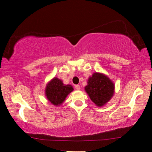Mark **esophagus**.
Here are the masks:
<instances>
[{
  "mask_svg": "<svg viewBox=\"0 0 152 152\" xmlns=\"http://www.w3.org/2000/svg\"><path fill=\"white\" fill-rule=\"evenodd\" d=\"M75 88L76 90H78V91H79V90H80V85H78V84H77V85H75Z\"/></svg>",
  "mask_w": 152,
  "mask_h": 152,
  "instance_id": "esophagus-1",
  "label": "esophagus"
}]
</instances>
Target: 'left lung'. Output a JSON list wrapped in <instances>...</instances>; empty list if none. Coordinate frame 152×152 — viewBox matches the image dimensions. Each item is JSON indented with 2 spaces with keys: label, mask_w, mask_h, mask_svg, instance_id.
Returning <instances> with one entry per match:
<instances>
[{
  "label": "left lung",
  "mask_w": 152,
  "mask_h": 152,
  "mask_svg": "<svg viewBox=\"0 0 152 152\" xmlns=\"http://www.w3.org/2000/svg\"><path fill=\"white\" fill-rule=\"evenodd\" d=\"M84 90L97 107H103L115 93V84L107 75L94 72L90 76Z\"/></svg>",
  "instance_id": "1"
}]
</instances>
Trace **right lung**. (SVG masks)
Segmentation results:
<instances>
[{
    "mask_svg": "<svg viewBox=\"0 0 152 152\" xmlns=\"http://www.w3.org/2000/svg\"><path fill=\"white\" fill-rule=\"evenodd\" d=\"M73 86L70 84H64L61 80L54 77L48 82L45 88L47 99L54 106H60L68 95L73 91Z\"/></svg>",
    "mask_w": 152,
    "mask_h": 152,
    "instance_id": "add662e5",
    "label": "right lung"
}]
</instances>
